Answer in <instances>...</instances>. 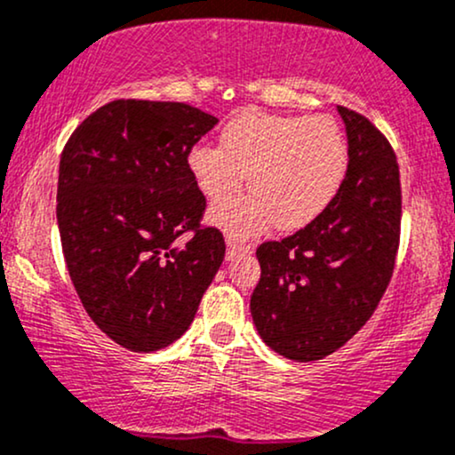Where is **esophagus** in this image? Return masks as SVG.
Returning a JSON list of instances; mask_svg holds the SVG:
<instances>
[{
    "mask_svg": "<svg viewBox=\"0 0 455 455\" xmlns=\"http://www.w3.org/2000/svg\"><path fill=\"white\" fill-rule=\"evenodd\" d=\"M247 253H251V244H241L234 241V238H228V259H234L238 258V255Z\"/></svg>",
    "mask_w": 455,
    "mask_h": 455,
    "instance_id": "obj_1",
    "label": "esophagus"
}]
</instances>
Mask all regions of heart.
<instances>
[{"label":"heart","instance_id":"1","mask_svg":"<svg viewBox=\"0 0 455 455\" xmlns=\"http://www.w3.org/2000/svg\"><path fill=\"white\" fill-rule=\"evenodd\" d=\"M193 180L211 202L242 188L251 196L219 204L211 221L229 238H251L270 223L282 229L309 226L338 196L348 146L329 116H273L244 111L221 131V148L196 146L188 155Z\"/></svg>","mask_w":455,"mask_h":455}]
</instances>
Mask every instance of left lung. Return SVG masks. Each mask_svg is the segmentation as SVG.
<instances>
[{"instance_id": "8db88e82", "label": "left lung", "mask_w": 455, "mask_h": 455, "mask_svg": "<svg viewBox=\"0 0 455 455\" xmlns=\"http://www.w3.org/2000/svg\"><path fill=\"white\" fill-rule=\"evenodd\" d=\"M348 170L338 196L309 226L258 247L251 315L259 338L285 359L329 356L371 318L400 247L402 187L387 137L348 107Z\"/></svg>"}]
</instances>
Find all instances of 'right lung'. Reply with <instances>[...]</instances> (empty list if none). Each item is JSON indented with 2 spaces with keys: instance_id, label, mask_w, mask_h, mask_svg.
I'll use <instances>...</instances> for the list:
<instances>
[{
  "instance_id": "add662e5",
  "label": "right lung",
  "mask_w": 455,
  "mask_h": 455,
  "mask_svg": "<svg viewBox=\"0 0 455 455\" xmlns=\"http://www.w3.org/2000/svg\"><path fill=\"white\" fill-rule=\"evenodd\" d=\"M217 117L185 103L111 100L66 141L58 228L68 275L94 324L132 352L191 326L226 255L202 226L206 197L188 170Z\"/></svg>"
}]
</instances>
